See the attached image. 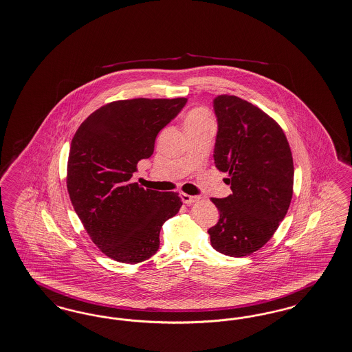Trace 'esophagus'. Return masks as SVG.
Instances as JSON below:
<instances>
[{
    "label": "esophagus",
    "mask_w": 352,
    "mask_h": 352,
    "mask_svg": "<svg viewBox=\"0 0 352 352\" xmlns=\"http://www.w3.org/2000/svg\"><path fill=\"white\" fill-rule=\"evenodd\" d=\"M181 197H182L183 203L184 204H192V203H195L199 200V197H192V195H187V194H181Z\"/></svg>",
    "instance_id": "1"
}]
</instances>
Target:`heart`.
I'll list each match as a JSON object with an SVG mask.
<instances>
[{
	"instance_id": "obj_1",
	"label": "heart",
	"mask_w": 352,
	"mask_h": 352,
	"mask_svg": "<svg viewBox=\"0 0 352 352\" xmlns=\"http://www.w3.org/2000/svg\"><path fill=\"white\" fill-rule=\"evenodd\" d=\"M211 120V116L206 109H194L190 113H187L186 119H184V126H192V124H197V123H203Z\"/></svg>"
}]
</instances>
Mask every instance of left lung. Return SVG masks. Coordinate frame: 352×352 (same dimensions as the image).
<instances>
[{"mask_svg": "<svg viewBox=\"0 0 352 352\" xmlns=\"http://www.w3.org/2000/svg\"><path fill=\"white\" fill-rule=\"evenodd\" d=\"M219 123L214 165L232 192L212 197L220 212L208 229L219 253L245 256L274 236L294 194V160L281 126L253 103L223 94L213 100Z\"/></svg>", "mask_w": 352, "mask_h": 352, "instance_id": "1", "label": "left lung"}]
</instances>
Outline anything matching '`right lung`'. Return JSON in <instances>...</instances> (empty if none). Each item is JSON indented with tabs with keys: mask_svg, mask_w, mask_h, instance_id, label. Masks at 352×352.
Instances as JSON below:
<instances>
[{
	"mask_svg": "<svg viewBox=\"0 0 352 352\" xmlns=\"http://www.w3.org/2000/svg\"><path fill=\"white\" fill-rule=\"evenodd\" d=\"M187 98H135L107 103L76 131L67 169L72 206L99 250L122 263H140L160 248V230L182 207L178 192L131 182L158 132Z\"/></svg>",
	"mask_w": 352,
	"mask_h": 352,
	"instance_id": "obj_1",
	"label": "right lung"
}]
</instances>
